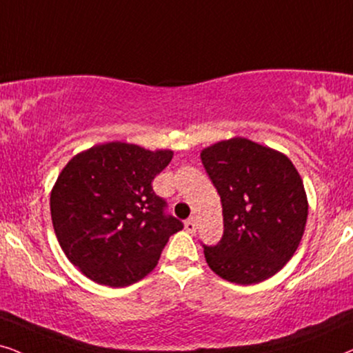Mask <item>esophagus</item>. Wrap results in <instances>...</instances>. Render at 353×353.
<instances>
[{
	"mask_svg": "<svg viewBox=\"0 0 353 353\" xmlns=\"http://www.w3.org/2000/svg\"><path fill=\"white\" fill-rule=\"evenodd\" d=\"M196 228H198V223H196V219H194V217L188 219V221L185 222V230L190 232V233H194Z\"/></svg>",
	"mask_w": 353,
	"mask_h": 353,
	"instance_id": "34e87169",
	"label": "esophagus"
}]
</instances>
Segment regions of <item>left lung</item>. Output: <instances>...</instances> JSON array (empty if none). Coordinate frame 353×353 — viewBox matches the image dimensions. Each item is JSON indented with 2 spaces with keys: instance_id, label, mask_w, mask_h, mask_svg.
I'll list each match as a JSON object with an SVG mask.
<instances>
[{
  "instance_id": "obj_1",
  "label": "left lung",
  "mask_w": 353,
  "mask_h": 353,
  "mask_svg": "<svg viewBox=\"0 0 353 353\" xmlns=\"http://www.w3.org/2000/svg\"><path fill=\"white\" fill-rule=\"evenodd\" d=\"M201 160L222 203L223 235L204 246L209 268L251 285L281 271L303 236L308 201L287 155L245 137L209 145Z\"/></svg>"
}]
</instances>
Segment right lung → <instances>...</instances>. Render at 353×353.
Listing matches in <instances>:
<instances>
[{"label":"right lung","instance_id":"obj_1","mask_svg":"<svg viewBox=\"0 0 353 353\" xmlns=\"http://www.w3.org/2000/svg\"><path fill=\"white\" fill-rule=\"evenodd\" d=\"M172 157V150L107 143L74 155L59 173L50 196L54 233L90 281L108 287L141 281L183 228L152 190Z\"/></svg>","mask_w":353,"mask_h":353}]
</instances>
